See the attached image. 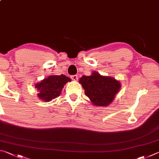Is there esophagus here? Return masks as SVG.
<instances>
[{
	"instance_id": "1",
	"label": "esophagus",
	"mask_w": 159,
	"mask_h": 159,
	"mask_svg": "<svg viewBox=\"0 0 159 159\" xmlns=\"http://www.w3.org/2000/svg\"><path fill=\"white\" fill-rule=\"evenodd\" d=\"M70 77H71V79H72V80H74V81H77V80H78V76H77V75H72V76H71Z\"/></svg>"
}]
</instances>
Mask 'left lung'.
I'll return each mask as SVG.
<instances>
[{"instance_id": "8db88e82", "label": "left lung", "mask_w": 159, "mask_h": 159, "mask_svg": "<svg viewBox=\"0 0 159 159\" xmlns=\"http://www.w3.org/2000/svg\"><path fill=\"white\" fill-rule=\"evenodd\" d=\"M80 83L85 95L96 106H107L115 98L121 88L120 82L111 77H105L93 72L90 76H82Z\"/></svg>"}]
</instances>
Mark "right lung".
Returning a JSON list of instances; mask_svg holds the SVG:
<instances>
[{"mask_svg":"<svg viewBox=\"0 0 159 159\" xmlns=\"http://www.w3.org/2000/svg\"><path fill=\"white\" fill-rule=\"evenodd\" d=\"M71 81L70 78L64 75H51L36 84L35 87L40 91L38 96L44 101H50L60 95L63 86Z\"/></svg>","mask_w":159,"mask_h":159,"instance_id":"1","label":"right lung"}]
</instances>
